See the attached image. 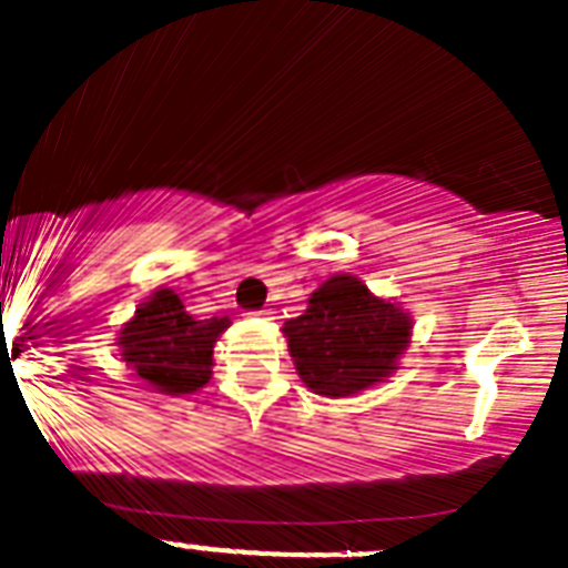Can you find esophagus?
I'll list each match as a JSON object with an SVG mask.
<instances>
[{
    "label": "esophagus",
    "mask_w": 568,
    "mask_h": 568,
    "mask_svg": "<svg viewBox=\"0 0 568 568\" xmlns=\"http://www.w3.org/2000/svg\"><path fill=\"white\" fill-rule=\"evenodd\" d=\"M255 315H261V318H267L270 310H255Z\"/></svg>",
    "instance_id": "esophagus-1"
}]
</instances>
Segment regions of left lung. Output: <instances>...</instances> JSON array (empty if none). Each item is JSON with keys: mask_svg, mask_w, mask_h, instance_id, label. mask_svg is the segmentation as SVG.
<instances>
[{"mask_svg": "<svg viewBox=\"0 0 568 568\" xmlns=\"http://www.w3.org/2000/svg\"><path fill=\"white\" fill-rule=\"evenodd\" d=\"M409 329V315L375 298L355 275L324 281L307 313L284 324L298 375L329 398L361 393L398 369Z\"/></svg>", "mask_w": 568, "mask_h": 568, "instance_id": "left-lung-1", "label": "left lung"}]
</instances>
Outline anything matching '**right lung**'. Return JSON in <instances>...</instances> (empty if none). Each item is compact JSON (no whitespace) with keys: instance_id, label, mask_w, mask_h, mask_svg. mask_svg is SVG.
Masks as SVG:
<instances>
[{"instance_id":"1","label":"right lung","mask_w":568,"mask_h":568,"mask_svg":"<svg viewBox=\"0 0 568 568\" xmlns=\"http://www.w3.org/2000/svg\"><path fill=\"white\" fill-rule=\"evenodd\" d=\"M227 327V315L195 321L173 290H159L135 310L119 346L130 369L159 393H193L213 375V344Z\"/></svg>"}]
</instances>
